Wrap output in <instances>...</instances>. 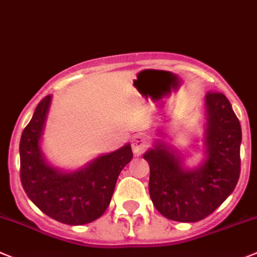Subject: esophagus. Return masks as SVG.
Returning <instances> with one entry per match:
<instances>
[{
  "label": "esophagus",
  "instance_id": "1",
  "mask_svg": "<svg viewBox=\"0 0 257 257\" xmlns=\"http://www.w3.org/2000/svg\"><path fill=\"white\" fill-rule=\"evenodd\" d=\"M147 146H149L147 140L143 137L142 134H136L133 137V140H132V149H133V152L136 155L142 154V152L147 149Z\"/></svg>",
  "mask_w": 257,
  "mask_h": 257
}]
</instances>
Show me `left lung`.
<instances>
[{"instance_id":"8db88e82","label":"left lung","mask_w":257,"mask_h":257,"mask_svg":"<svg viewBox=\"0 0 257 257\" xmlns=\"http://www.w3.org/2000/svg\"><path fill=\"white\" fill-rule=\"evenodd\" d=\"M202 128V137L195 140L202 157L195 165L189 166L187 156L166 142L168 136L161 128L156 129L154 145L143 155L150 165L152 202L157 211L170 220H202L218 209L237 186L242 131L229 100L223 93L205 96Z\"/></svg>"}]
</instances>
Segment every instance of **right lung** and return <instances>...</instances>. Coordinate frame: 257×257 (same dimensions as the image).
<instances>
[{"instance_id": "obj_1", "label": "right lung", "mask_w": 257, "mask_h": 257, "mask_svg": "<svg viewBox=\"0 0 257 257\" xmlns=\"http://www.w3.org/2000/svg\"><path fill=\"white\" fill-rule=\"evenodd\" d=\"M52 96L45 97L34 110L20 138V178L25 193L50 218L83 225L102 216L110 205L117 177L132 160L131 143L101 154L77 169H64L48 161L42 136Z\"/></svg>"}]
</instances>
